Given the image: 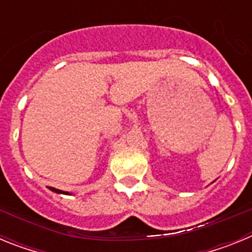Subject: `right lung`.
I'll use <instances>...</instances> for the list:
<instances>
[{"label":"right lung","instance_id":"add662e5","mask_svg":"<svg viewBox=\"0 0 252 252\" xmlns=\"http://www.w3.org/2000/svg\"><path fill=\"white\" fill-rule=\"evenodd\" d=\"M53 190H54V192H57V193H63V194H69V193L62 192V190H58V189H54V188H53Z\"/></svg>","mask_w":252,"mask_h":252}]
</instances>
